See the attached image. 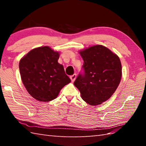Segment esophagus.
<instances>
[{
	"mask_svg": "<svg viewBox=\"0 0 146 146\" xmlns=\"http://www.w3.org/2000/svg\"><path fill=\"white\" fill-rule=\"evenodd\" d=\"M76 74H73V75H71V76H70V78H71V82H74V81H75V80L76 79Z\"/></svg>",
	"mask_w": 146,
	"mask_h": 146,
	"instance_id": "esophagus-1",
	"label": "esophagus"
}]
</instances>
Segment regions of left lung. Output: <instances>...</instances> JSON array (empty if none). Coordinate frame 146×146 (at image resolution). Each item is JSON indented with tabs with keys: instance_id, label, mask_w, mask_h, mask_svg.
I'll return each instance as SVG.
<instances>
[{
	"instance_id": "8db88e82",
	"label": "left lung",
	"mask_w": 146,
	"mask_h": 146,
	"mask_svg": "<svg viewBox=\"0 0 146 146\" xmlns=\"http://www.w3.org/2000/svg\"><path fill=\"white\" fill-rule=\"evenodd\" d=\"M79 53L84 60V73L78 74L74 85L86 102L99 105L111 97L120 82V58L102 45L90 47Z\"/></svg>"
}]
</instances>
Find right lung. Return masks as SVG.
<instances>
[{
    "mask_svg": "<svg viewBox=\"0 0 146 146\" xmlns=\"http://www.w3.org/2000/svg\"><path fill=\"white\" fill-rule=\"evenodd\" d=\"M58 58V52L43 46L32 49L20 60L22 81L35 99L40 102L55 99L61 89L71 82Z\"/></svg>",
    "mask_w": 146,
    "mask_h": 146,
    "instance_id": "right-lung-1",
    "label": "right lung"
}]
</instances>
